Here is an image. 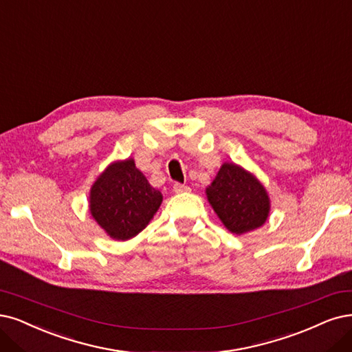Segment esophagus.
<instances>
[{
	"mask_svg": "<svg viewBox=\"0 0 352 352\" xmlns=\"http://www.w3.org/2000/svg\"><path fill=\"white\" fill-rule=\"evenodd\" d=\"M173 188H174V191H175V192H184V191H188V190H190V187H188V186H186V184H181V183H175Z\"/></svg>",
	"mask_w": 352,
	"mask_h": 352,
	"instance_id": "esophagus-1",
	"label": "esophagus"
}]
</instances>
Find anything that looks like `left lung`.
Segmentation results:
<instances>
[{
  "label": "left lung",
  "instance_id": "obj_1",
  "mask_svg": "<svg viewBox=\"0 0 352 352\" xmlns=\"http://www.w3.org/2000/svg\"><path fill=\"white\" fill-rule=\"evenodd\" d=\"M206 196L222 223L235 235L261 228L270 214V197L256 177L242 166L225 162Z\"/></svg>",
  "mask_w": 352,
  "mask_h": 352
}]
</instances>
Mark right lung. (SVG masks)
Listing matches in <instances>:
<instances>
[{
    "mask_svg": "<svg viewBox=\"0 0 352 352\" xmlns=\"http://www.w3.org/2000/svg\"><path fill=\"white\" fill-rule=\"evenodd\" d=\"M162 203L132 158L110 164L89 190V213L107 235L127 241L148 226Z\"/></svg>",
    "mask_w": 352,
    "mask_h": 352,
    "instance_id": "1",
    "label": "right lung"
}]
</instances>
